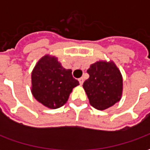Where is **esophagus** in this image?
<instances>
[{
  "label": "esophagus",
  "mask_w": 150,
  "mask_h": 150,
  "mask_svg": "<svg viewBox=\"0 0 150 150\" xmlns=\"http://www.w3.org/2000/svg\"><path fill=\"white\" fill-rule=\"evenodd\" d=\"M79 83H80V85H82L83 83V78H79Z\"/></svg>",
  "instance_id": "esophagus-1"
}]
</instances>
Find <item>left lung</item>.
Wrapping results in <instances>:
<instances>
[{
	"label": "left lung",
	"mask_w": 150,
	"mask_h": 150,
	"mask_svg": "<svg viewBox=\"0 0 150 150\" xmlns=\"http://www.w3.org/2000/svg\"><path fill=\"white\" fill-rule=\"evenodd\" d=\"M89 78L83 84L92 107L104 110L120 100L123 80L120 72L112 62L99 61L87 71Z\"/></svg>",
	"instance_id": "1"
}]
</instances>
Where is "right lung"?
I'll use <instances>...</instances> for the list:
<instances>
[{
  "label": "right lung",
  "instance_id": "obj_1",
  "mask_svg": "<svg viewBox=\"0 0 150 150\" xmlns=\"http://www.w3.org/2000/svg\"><path fill=\"white\" fill-rule=\"evenodd\" d=\"M72 71L63 68L55 57L40 59L32 72V94L38 102L50 108H58L67 103L72 89L79 83Z\"/></svg>",
  "mask_w": 150,
  "mask_h": 150
}]
</instances>
